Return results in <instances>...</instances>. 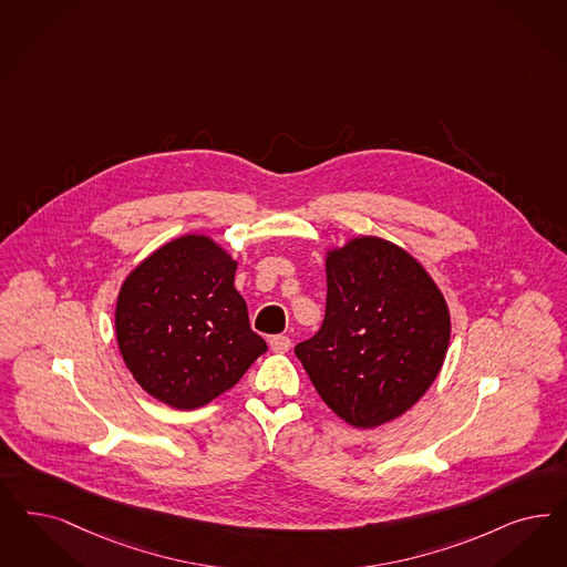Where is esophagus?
<instances>
[{
  "label": "esophagus",
  "mask_w": 567,
  "mask_h": 567,
  "mask_svg": "<svg viewBox=\"0 0 567 567\" xmlns=\"http://www.w3.org/2000/svg\"><path fill=\"white\" fill-rule=\"evenodd\" d=\"M270 350L276 353H287L291 350V339L285 334H276L270 339Z\"/></svg>",
  "instance_id": "1"
}]
</instances>
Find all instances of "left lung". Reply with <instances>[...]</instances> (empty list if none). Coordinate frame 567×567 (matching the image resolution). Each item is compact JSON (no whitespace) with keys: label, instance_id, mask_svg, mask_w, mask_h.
I'll use <instances>...</instances> for the list:
<instances>
[{"label":"left lung","instance_id":"8db88e82","mask_svg":"<svg viewBox=\"0 0 567 567\" xmlns=\"http://www.w3.org/2000/svg\"><path fill=\"white\" fill-rule=\"evenodd\" d=\"M324 270V322L295 355L346 425L374 430L411 411L442 371L449 303L427 268L381 236L327 247Z\"/></svg>","mask_w":567,"mask_h":567}]
</instances>
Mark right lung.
Wrapping results in <instances>:
<instances>
[{
  "instance_id": "right-lung-1",
  "label": "right lung",
  "mask_w": 567,
  "mask_h": 567,
  "mask_svg": "<svg viewBox=\"0 0 567 567\" xmlns=\"http://www.w3.org/2000/svg\"><path fill=\"white\" fill-rule=\"evenodd\" d=\"M238 268L212 236H177L121 282L118 352L137 385L158 402L195 411L235 388L268 350L251 331L235 289Z\"/></svg>"
}]
</instances>
